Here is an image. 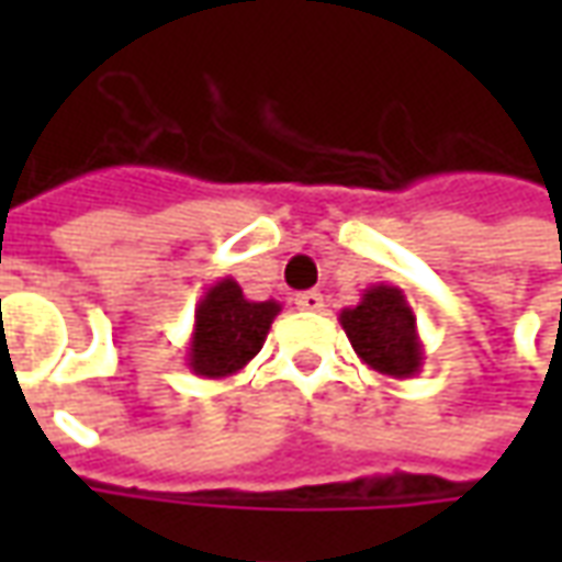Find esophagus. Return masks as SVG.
I'll return each instance as SVG.
<instances>
[{"label": "esophagus", "instance_id": "1", "mask_svg": "<svg viewBox=\"0 0 562 562\" xmlns=\"http://www.w3.org/2000/svg\"><path fill=\"white\" fill-rule=\"evenodd\" d=\"M297 310H306V313H322L325 310V297L318 292H301L294 297Z\"/></svg>", "mask_w": 562, "mask_h": 562}]
</instances>
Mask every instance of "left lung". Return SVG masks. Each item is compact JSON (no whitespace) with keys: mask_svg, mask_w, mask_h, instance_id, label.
I'll return each instance as SVG.
<instances>
[{"mask_svg":"<svg viewBox=\"0 0 562 562\" xmlns=\"http://www.w3.org/2000/svg\"><path fill=\"white\" fill-rule=\"evenodd\" d=\"M340 325L355 355L370 370L391 379H413L422 373L424 346L415 313L397 285H370L355 306L340 313Z\"/></svg>","mask_w":562,"mask_h":562,"instance_id":"obj_1","label":"left lung"}]
</instances>
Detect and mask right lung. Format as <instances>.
<instances>
[{
  "mask_svg": "<svg viewBox=\"0 0 562 562\" xmlns=\"http://www.w3.org/2000/svg\"><path fill=\"white\" fill-rule=\"evenodd\" d=\"M280 310L277 301H249L232 277L216 280L195 306V325L186 346L189 370L201 379L240 373L261 352Z\"/></svg>",
  "mask_w": 562,
  "mask_h": 562,
  "instance_id": "obj_1",
  "label": "right lung"
}]
</instances>
